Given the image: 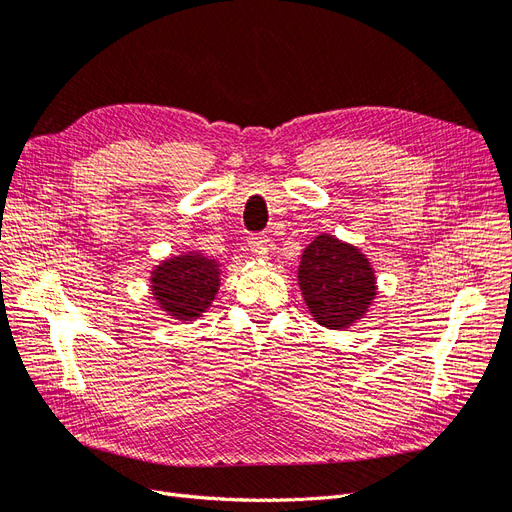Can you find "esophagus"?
Masks as SVG:
<instances>
[{
  "label": "esophagus",
  "instance_id": "esophagus-1",
  "mask_svg": "<svg viewBox=\"0 0 512 512\" xmlns=\"http://www.w3.org/2000/svg\"><path fill=\"white\" fill-rule=\"evenodd\" d=\"M247 243H250V247L256 254H262L267 258V252H269V237L267 235H250Z\"/></svg>",
  "mask_w": 512,
  "mask_h": 512
}]
</instances>
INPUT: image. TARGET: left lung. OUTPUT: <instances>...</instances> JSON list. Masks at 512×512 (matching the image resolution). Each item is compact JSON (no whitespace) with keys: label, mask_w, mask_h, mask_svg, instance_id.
Here are the masks:
<instances>
[{"label":"left lung","mask_w":512,"mask_h":512,"mask_svg":"<svg viewBox=\"0 0 512 512\" xmlns=\"http://www.w3.org/2000/svg\"><path fill=\"white\" fill-rule=\"evenodd\" d=\"M299 288L320 327L342 331L365 318L378 294L376 271L359 247L322 232L305 247Z\"/></svg>","instance_id":"left-lung-1"}]
</instances>
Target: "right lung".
I'll return each mask as SVG.
<instances>
[{
    "instance_id": "add662e5",
    "label": "right lung",
    "mask_w": 512,
    "mask_h": 512,
    "mask_svg": "<svg viewBox=\"0 0 512 512\" xmlns=\"http://www.w3.org/2000/svg\"><path fill=\"white\" fill-rule=\"evenodd\" d=\"M220 262L200 252L170 256L153 267L149 288L162 312L190 322L203 316L220 290Z\"/></svg>"
}]
</instances>
